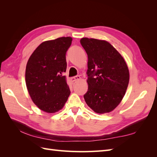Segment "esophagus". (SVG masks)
Listing matches in <instances>:
<instances>
[{"label": "esophagus", "mask_w": 157, "mask_h": 157, "mask_svg": "<svg viewBox=\"0 0 157 157\" xmlns=\"http://www.w3.org/2000/svg\"><path fill=\"white\" fill-rule=\"evenodd\" d=\"M80 76L79 75H76V76H74V77H72V78H71V81L72 82H74L75 81H78L79 80V79H80Z\"/></svg>", "instance_id": "34e87169"}]
</instances>
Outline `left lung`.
<instances>
[{
	"instance_id": "8db88e82",
	"label": "left lung",
	"mask_w": 157,
	"mask_h": 157,
	"mask_svg": "<svg viewBox=\"0 0 157 157\" xmlns=\"http://www.w3.org/2000/svg\"><path fill=\"white\" fill-rule=\"evenodd\" d=\"M80 43L88 59V89L84 95L85 101L96 113L111 112L125 94L129 79L128 65L108 42L83 38Z\"/></svg>"
}]
</instances>
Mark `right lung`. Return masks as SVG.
I'll use <instances>...</instances> for the list:
<instances>
[{
    "instance_id": "1",
    "label": "right lung",
    "mask_w": 157,
    "mask_h": 157,
    "mask_svg": "<svg viewBox=\"0 0 157 157\" xmlns=\"http://www.w3.org/2000/svg\"><path fill=\"white\" fill-rule=\"evenodd\" d=\"M71 41V37H61L42 42L26 65L25 82L29 94L34 104L46 113L61 110L71 93L64 73L66 52Z\"/></svg>"
}]
</instances>
